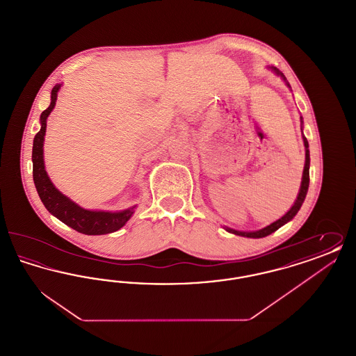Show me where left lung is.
Wrapping results in <instances>:
<instances>
[{"instance_id":"1","label":"left lung","mask_w":356,"mask_h":356,"mask_svg":"<svg viewBox=\"0 0 356 356\" xmlns=\"http://www.w3.org/2000/svg\"><path fill=\"white\" fill-rule=\"evenodd\" d=\"M270 69H271L273 73H276L277 76H280V77L283 79V81L286 83L288 88H291V85L288 83L287 79L284 77V74H283L279 69L275 68V67H270ZM300 129H302V134H303V118H302V116H300ZM302 137H303V143H305V170H303V176H302V184H300V189H299L298 197H296L295 203L292 204V207L289 208V211H288L287 213L283 215L280 219H277V220L271 222L270 225H267V227H264V228H261V229H257V231H237V229H234V228H229V227H225V225H224V229H225L227 232L234 234V235H237V236L260 238V237H266L268 236V235H271L272 232H275L276 229H279L280 227H283L284 224H287L288 221H291L295 218V215L299 212L302 204L305 203V196H307V192H308V186H309V149H308V141H307L305 136L303 135Z\"/></svg>"}]
</instances>
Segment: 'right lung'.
<instances>
[{
	"label": "right lung",
	"instance_id": "right-lung-1",
	"mask_svg": "<svg viewBox=\"0 0 356 356\" xmlns=\"http://www.w3.org/2000/svg\"><path fill=\"white\" fill-rule=\"evenodd\" d=\"M63 84L53 86L51 93V105L41 113L40 124L41 129L34 136L33 152V181L37 193L45 208L51 212L54 218L63 221L70 228L76 229L84 235H106L119 231L127 221L135 213L136 207L132 205L122 211H92L85 209L79 204L74 203L68 196L60 192L51 183L48 172L45 170L44 161V140L47 132V120L49 118L51 111L56 106L57 93Z\"/></svg>",
	"mask_w": 356,
	"mask_h": 356
}]
</instances>
